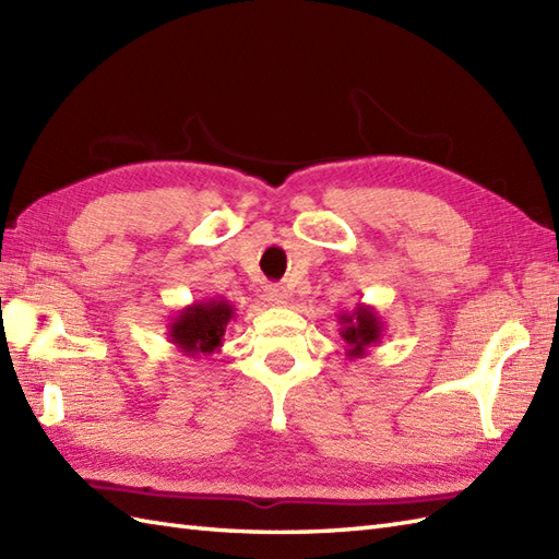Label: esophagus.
I'll list each match as a JSON object with an SVG mask.
<instances>
[{"label": "esophagus", "instance_id": "esophagus-1", "mask_svg": "<svg viewBox=\"0 0 559 559\" xmlns=\"http://www.w3.org/2000/svg\"><path fill=\"white\" fill-rule=\"evenodd\" d=\"M266 300L271 302V305H288V300H290V293L283 288V286H266Z\"/></svg>", "mask_w": 559, "mask_h": 559}]
</instances>
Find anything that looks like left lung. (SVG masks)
Segmentation results:
<instances>
[{"label":"left lung","mask_w":559,"mask_h":559,"mask_svg":"<svg viewBox=\"0 0 559 559\" xmlns=\"http://www.w3.org/2000/svg\"><path fill=\"white\" fill-rule=\"evenodd\" d=\"M341 338L346 341L348 360L365 358L367 350L384 338V322L372 305H355V310L338 314Z\"/></svg>","instance_id":"obj_1"}]
</instances>
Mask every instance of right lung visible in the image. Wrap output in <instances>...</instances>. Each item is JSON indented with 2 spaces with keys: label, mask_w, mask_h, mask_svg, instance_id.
<instances>
[{
  "label": "right lung",
  "mask_w": 559,
  "mask_h": 559,
  "mask_svg": "<svg viewBox=\"0 0 559 559\" xmlns=\"http://www.w3.org/2000/svg\"><path fill=\"white\" fill-rule=\"evenodd\" d=\"M235 319V305L223 298H209L182 307L168 324V338L175 348L197 358V355L218 353L225 329Z\"/></svg>",
  "instance_id": "add662e5"
}]
</instances>
